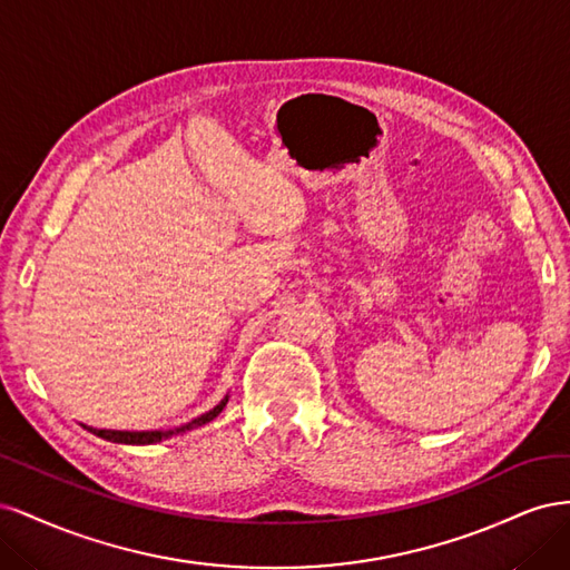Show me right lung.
<instances>
[{
    "instance_id": "right-lung-1",
    "label": "right lung",
    "mask_w": 570,
    "mask_h": 570,
    "mask_svg": "<svg viewBox=\"0 0 570 570\" xmlns=\"http://www.w3.org/2000/svg\"><path fill=\"white\" fill-rule=\"evenodd\" d=\"M226 404H228V394L223 396V400L212 411L202 413L199 419L189 421V423H185V425H180L176 430H142V433H130V430H92L90 428V433H95L97 438H105L109 442H118V444H157L161 440H168V438H174V435H183V433H187V430H195V428H202V425H206L209 421H214Z\"/></svg>"
}]
</instances>
